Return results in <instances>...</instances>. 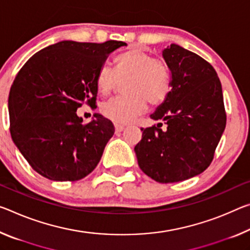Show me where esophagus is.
Wrapping results in <instances>:
<instances>
[{
    "mask_svg": "<svg viewBox=\"0 0 250 250\" xmlns=\"http://www.w3.org/2000/svg\"><path fill=\"white\" fill-rule=\"evenodd\" d=\"M114 129H116V132H121V131H124L125 126L121 125H114Z\"/></svg>",
    "mask_w": 250,
    "mask_h": 250,
    "instance_id": "1",
    "label": "esophagus"
}]
</instances>
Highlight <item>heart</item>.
Returning <instances> with one entry per match:
<instances>
[{
    "label": "heart",
    "mask_w": 250,
    "mask_h": 250,
    "mask_svg": "<svg viewBox=\"0 0 250 250\" xmlns=\"http://www.w3.org/2000/svg\"><path fill=\"white\" fill-rule=\"evenodd\" d=\"M118 81H125L122 86L125 96L110 99L100 106L102 116L117 125L131 122L146 110V102L151 105L162 104L172 86L168 65L139 47L119 55L116 74L108 65L99 69L96 77L99 93L102 96L111 93Z\"/></svg>",
    "instance_id": "heart-1"
}]
</instances>
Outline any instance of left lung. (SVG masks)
<instances>
[{
	"mask_svg": "<svg viewBox=\"0 0 250 250\" xmlns=\"http://www.w3.org/2000/svg\"><path fill=\"white\" fill-rule=\"evenodd\" d=\"M162 55L171 71L172 88L151 118L167 122V129H160L162 124L141 128L134 151L146 176L170 184L209 167L227 118L221 83L210 63L177 44Z\"/></svg>",
	"mask_w": 250,
	"mask_h": 250,
	"instance_id": "8db88e82",
	"label": "left lung"
}]
</instances>
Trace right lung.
Masks as SVG:
<instances>
[{
    "mask_svg": "<svg viewBox=\"0 0 250 250\" xmlns=\"http://www.w3.org/2000/svg\"><path fill=\"white\" fill-rule=\"evenodd\" d=\"M122 41H62L32 55L19 71L9 94L10 132L29 165L54 181H77L100 161L114 133L101 114L83 124L78 108L96 109V77Z\"/></svg>",
    "mask_w": 250,
    "mask_h": 250,
    "instance_id": "right-lung-1",
    "label": "right lung"
}]
</instances>
